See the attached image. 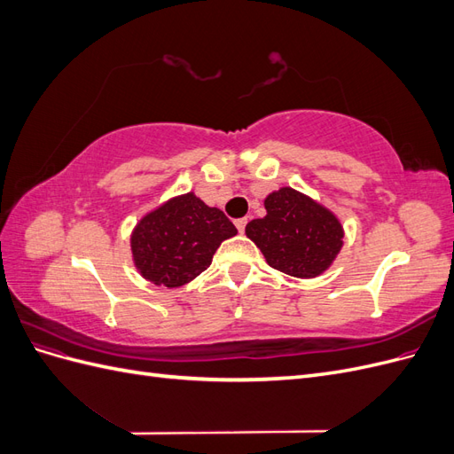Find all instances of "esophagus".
Here are the masks:
<instances>
[{"label": "esophagus", "instance_id": "1", "mask_svg": "<svg viewBox=\"0 0 454 454\" xmlns=\"http://www.w3.org/2000/svg\"><path fill=\"white\" fill-rule=\"evenodd\" d=\"M246 223H248V219H246V217H240V219H237L235 225H237L239 232H244V229H246Z\"/></svg>", "mask_w": 454, "mask_h": 454}]
</instances>
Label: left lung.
<instances>
[{
  "label": "left lung",
  "instance_id": "left-lung-1",
  "mask_svg": "<svg viewBox=\"0 0 454 454\" xmlns=\"http://www.w3.org/2000/svg\"><path fill=\"white\" fill-rule=\"evenodd\" d=\"M265 210V217L246 225V237L272 269L295 278H316L333 265L345 229L332 210L292 187L269 193Z\"/></svg>",
  "mask_w": 454,
  "mask_h": 454
}]
</instances>
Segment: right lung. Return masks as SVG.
Returning a JSON list of instances; mask_svg holds the SVG:
<instances>
[{
    "label": "right lung",
    "instance_id": "add662e5",
    "mask_svg": "<svg viewBox=\"0 0 454 454\" xmlns=\"http://www.w3.org/2000/svg\"><path fill=\"white\" fill-rule=\"evenodd\" d=\"M235 235L237 227L222 210L189 191L140 217L130 235L132 261L142 278L180 287L208 269L222 242Z\"/></svg>",
    "mask_w": 454,
    "mask_h": 454
}]
</instances>
